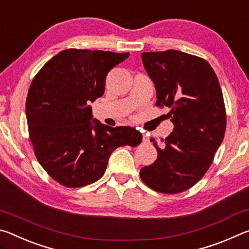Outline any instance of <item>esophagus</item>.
Segmentation results:
<instances>
[{"instance_id": "esophagus-1", "label": "esophagus", "mask_w": 249, "mask_h": 249, "mask_svg": "<svg viewBox=\"0 0 249 249\" xmlns=\"http://www.w3.org/2000/svg\"><path fill=\"white\" fill-rule=\"evenodd\" d=\"M142 142H148V137L146 134H142Z\"/></svg>"}]
</instances>
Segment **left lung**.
<instances>
[{"label": "left lung", "instance_id": "obj_1", "mask_svg": "<svg viewBox=\"0 0 249 249\" xmlns=\"http://www.w3.org/2000/svg\"><path fill=\"white\" fill-rule=\"evenodd\" d=\"M142 60L157 93V107L170 108L175 128L158 157L141 169L142 182L161 193L182 192L199 181L213 161L226 128L218 79L204 59L179 50L142 53Z\"/></svg>", "mask_w": 249, "mask_h": 249}]
</instances>
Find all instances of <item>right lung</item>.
Segmentation results:
<instances>
[{
	"label": "right lung",
	"instance_id": "add662e5",
	"mask_svg": "<svg viewBox=\"0 0 249 249\" xmlns=\"http://www.w3.org/2000/svg\"><path fill=\"white\" fill-rule=\"evenodd\" d=\"M129 53L66 49L33 79L26 99L29 138L46 172L65 187L80 188L104 175L120 146H137L142 134L128 126L92 119L90 103L101 98L108 71Z\"/></svg>",
	"mask_w": 249,
	"mask_h": 249
}]
</instances>
